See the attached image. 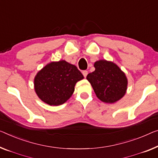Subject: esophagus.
<instances>
[{"label": "esophagus", "mask_w": 158, "mask_h": 158, "mask_svg": "<svg viewBox=\"0 0 158 158\" xmlns=\"http://www.w3.org/2000/svg\"><path fill=\"white\" fill-rule=\"evenodd\" d=\"M82 74H83L84 77L86 78V76H87V74H88V71H83V72H82Z\"/></svg>", "instance_id": "esophagus-1"}]
</instances>
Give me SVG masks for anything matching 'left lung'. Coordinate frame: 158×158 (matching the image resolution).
<instances>
[{
    "label": "left lung",
    "instance_id": "8db88e82",
    "mask_svg": "<svg viewBox=\"0 0 158 158\" xmlns=\"http://www.w3.org/2000/svg\"><path fill=\"white\" fill-rule=\"evenodd\" d=\"M95 71L89 73L86 79L98 99L114 103L123 97L128 88V79L120 67L111 61L101 60L94 62Z\"/></svg>",
    "mask_w": 158,
    "mask_h": 158
}]
</instances>
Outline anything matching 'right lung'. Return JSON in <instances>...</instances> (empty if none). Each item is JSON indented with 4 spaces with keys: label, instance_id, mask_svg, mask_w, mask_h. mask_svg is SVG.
Here are the masks:
<instances>
[{
    "label": "right lung",
    "instance_id": "add662e5",
    "mask_svg": "<svg viewBox=\"0 0 158 158\" xmlns=\"http://www.w3.org/2000/svg\"><path fill=\"white\" fill-rule=\"evenodd\" d=\"M84 79L74 64L60 60L51 62L37 73L34 89L37 96L49 106H60L72 96L77 82Z\"/></svg>",
    "mask_w": 158,
    "mask_h": 158
}]
</instances>
